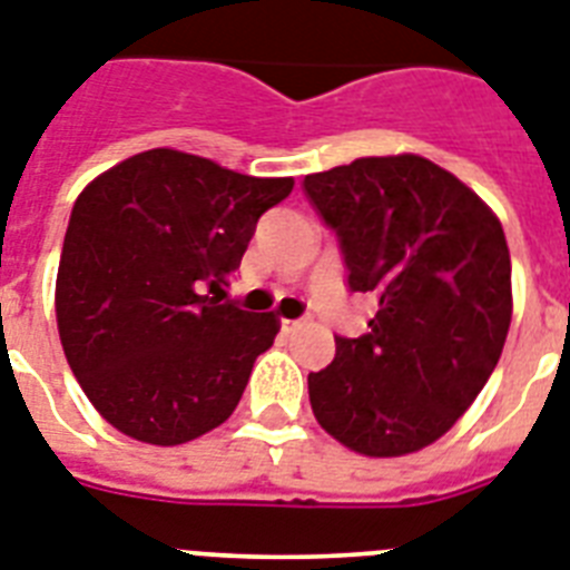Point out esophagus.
Wrapping results in <instances>:
<instances>
[{
	"label": "esophagus",
	"instance_id": "obj_1",
	"mask_svg": "<svg viewBox=\"0 0 570 570\" xmlns=\"http://www.w3.org/2000/svg\"><path fill=\"white\" fill-rule=\"evenodd\" d=\"M304 327V322H301V318H284V322H281V330H284V333H295V330H301Z\"/></svg>",
	"mask_w": 570,
	"mask_h": 570
}]
</instances>
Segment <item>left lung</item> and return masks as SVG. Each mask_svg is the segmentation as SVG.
<instances>
[{"label": "left lung", "mask_w": 570, "mask_h": 570, "mask_svg": "<svg viewBox=\"0 0 570 570\" xmlns=\"http://www.w3.org/2000/svg\"><path fill=\"white\" fill-rule=\"evenodd\" d=\"M342 248L347 289L371 293L367 333L336 336L309 405L358 455L417 452L455 425L499 365L513 293L499 217L423 156H371L304 176Z\"/></svg>", "instance_id": "left-lung-1"}]
</instances>
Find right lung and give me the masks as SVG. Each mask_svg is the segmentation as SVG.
<instances>
[{"label":"right lung","instance_id":"1","mask_svg":"<svg viewBox=\"0 0 570 570\" xmlns=\"http://www.w3.org/2000/svg\"><path fill=\"white\" fill-rule=\"evenodd\" d=\"M293 185L165 147L86 185L57 269V330L71 374L118 432L176 446L232 417L277 318L217 295Z\"/></svg>","mask_w":570,"mask_h":570}]
</instances>
